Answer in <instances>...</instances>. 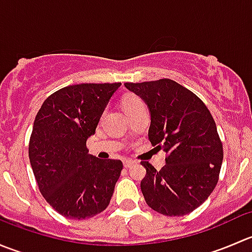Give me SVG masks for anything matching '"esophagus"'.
Masks as SVG:
<instances>
[{
	"mask_svg": "<svg viewBox=\"0 0 252 252\" xmlns=\"http://www.w3.org/2000/svg\"><path fill=\"white\" fill-rule=\"evenodd\" d=\"M134 163H135V162H134L133 159H124V162H123V164L126 168H130Z\"/></svg>",
	"mask_w": 252,
	"mask_h": 252,
	"instance_id": "esophagus-1",
	"label": "esophagus"
}]
</instances>
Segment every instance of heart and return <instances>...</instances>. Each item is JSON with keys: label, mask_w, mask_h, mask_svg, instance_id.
Returning <instances> with one entry per match:
<instances>
[{"label": "heart", "mask_w": 252, "mask_h": 252, "mask_svg": "<svg viewBox=\"0 0 252 252\" xmlns=\"http://www.w3.org/2000/svg\"><path fill=\"white\" fill-rule=\"evenodd\" d=\"M122 105H123L124 111H126V113H130L131 111H134L135 108L144 105V102H142L141 98L139 97V96L134 95V94H126V95L122 98Z\"/></svg>", "instance_id": "obj_1"}]
</instances>
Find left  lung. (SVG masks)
<instances>
[{
    "mask_svg": "<svg viewBox=\"0 0 252 252\" xmlns=\"http://www.w3.org/2000/svg\"><path fill=\"white\" fill-rule=\"evenodd\" d=\"M124 85L147 103L149 140L167 155L159 171L141 162L145 201L169 217L192 212L213 191L222 166L223 145L212 114L201 98L172 79Z\"/></svg>",
    "mask_w": 252,
    "mask_h": 252,
    "instance_id": "1",
    "label": "left lung"
}]
</instances>
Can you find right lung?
<instances>
[{
    "label": "right lung",
    "mask_w": 252,
    "mask_h": 252,
    "mask_svg": "<svg viewBox=\"0 0 252 252\" xmlns=\"http://www.w3.org/2000/svg\"><path fill=\"white\" fill-rule=\"evenodd\" d=\"M121 83L77 84L51 94L37 112L29 159L37 187L60 215L85 220L106 210L123 169L121 159L88 154L106 105Z\"/></svg>",
    "instance_id": "obj_1"
}]
</instances>
